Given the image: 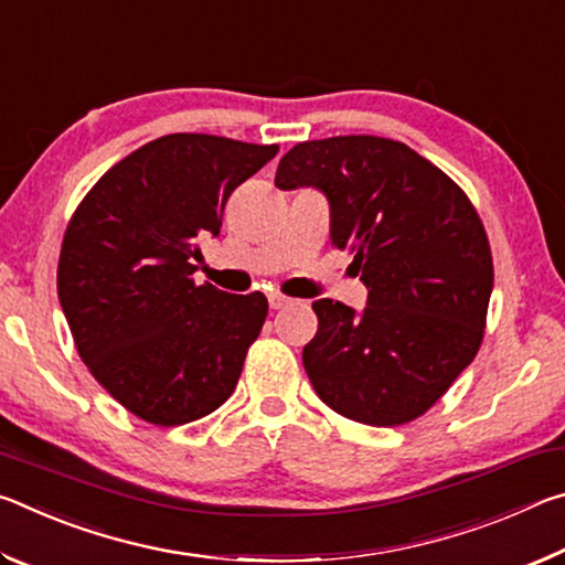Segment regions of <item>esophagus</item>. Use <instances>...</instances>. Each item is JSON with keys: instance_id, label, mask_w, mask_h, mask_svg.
Returning a JSON list of instances; mask_svg holds the SVG:
<instances>
[{"instance_id": "1", "label": "esophagus", "mask_w": 565, "mask_h": 565, "mask_svg": "<svg viewBox=\"0 0 565 565\" xmlns=\"http://www.w3.org/2000/svg\"><path fill=\"white\" fill-rule=\"evenodd\" d=\"M289 303H291L289 296H284L279 291H271L269 294V306H271V309H286V306H289Z\"/></svg>"}]
</instances>
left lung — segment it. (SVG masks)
<instances>
[{
	"label": "left lung",
	"mask_w": 565,
	"mask_h": 565,
	"mask_svg": "<svg viewBox=\"0 0 565 565\" xmlns=\"http://www.w3.org/2000/svg\"><path fill=\"white\" fill-rule=\"evenodd\" d=\"M284 191L329 199L331 244L351 252L366 309L313 301L303 369L319 398L369 426L426 414L481 347L493 289L489 236L456 181L394 139L301 141L276 169Z\"/></svg>",
	"instance_id": "8db88e82"
}]
</instances>
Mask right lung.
<instances>
[{"label": "right lung", "instance_id": "obj_1", "mask_svg": "<svg viewBox=\"0 0 565 565\" xmlns=\"http://www.w3.org/2000/svg\"><path fill=\"white\" fill-rule=\"evenodd\" d=\"M276 145L167 134L104 174L66 226L56 291L92 376L157 426L212 414L234 394L269 301L191 279L196 238Z\"/></svg>", "mask_w": 565, "mask_h": 565}]
</instances>
